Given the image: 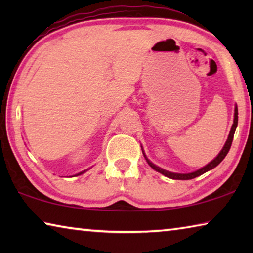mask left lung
<instances>
[{"instance_id": "8db88e82", "label": "left lung", "mask_w": 253, "mask_h": 253, "mask_svg": "<svg viewBox=\"0 0 253 253\" xmlns=\"http://www.w3.org/2000/svg\"><path fill=\"white\" fill-rule=\"evenodd\" d=\"M237 126H238V107L235 106L234 108V119H233V125L232 127H231V130H230V134H229V137L228 139H226V142L224 144L223 148H222V151L219 153V155H217L215 158L212 162H210L208 165H205L204 168L200 169L198 170H195V172H192V173H186V174H181V173H172V172H169V170H165L161 168H158V166H156L155 164H153V163L148 160V158L146 157V155L144 154L145 158H146L147 163L149 164V166H151L152 169H154L155 170H157L158 173H161L163 175H165L166 177H169L172 179H192V178H195L200 176V175L204 174L205 172H208V170L212 169L215 168V166H217L220 164V163L223 161V158L226 156V154L229 153L230 151V147L231 145H232V140H233V136H234V132H235V129H237Z\"/></svg>"}]
</instances>
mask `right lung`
<instances>
[{
  "label": "right lung",
  "instance_id": "add662e5",
  "mask_svg": "<svg viewBox=\"0 0 253 253\" xmlns=\"http://www.w3.org/2000/svg\"><path fill=\"white\" fill-rule=\"evenodd\" d=\"M85 170H87V169H85ZM85 170H83V172H80V173H78V174H76V175H75V176H78V175H81V174H84V173L85 172Z\"/></svg>",
  "mask_w": 253,
  "mask_h": 253
}]
</instances>
